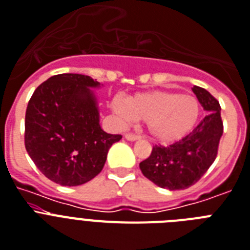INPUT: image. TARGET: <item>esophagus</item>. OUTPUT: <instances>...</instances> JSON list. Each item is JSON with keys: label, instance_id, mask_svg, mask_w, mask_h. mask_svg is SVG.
Segmentation results:
<instances>
[{"label": "esophagus", "instance_id": "1", "mask_svg": "<svg viewBox=\"0 0 250 250\" xmlns=\"http://www.w3.org/2000/svg\"><path fill=\"white\" fill-rule=\"evenodd\" d=\"M125 137L128 140V141H136V140L141 139V136L136 135V133H125Z\"/></svg>", "mask_w": 250, "mask_h": 250}]
</instances>
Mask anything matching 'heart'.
Listing matches in <instances>:
<instances>
[{
    "instance_id": "b5f03b06",
    "label": "heart",
    "mask_w": 250,
    "mask_h": 250,
    "mask_svg": "<svg viewBox=\"0 0 250 250\" xmlns=\"http://www.w3.org/2000/svg\"><path fill=\"white\" fill-rule=\"evenodd\" d=\"M111 107L121 122L146 121L150 136L160 144H172L188 136L202 117V104L194 95L173 91L136 93L128 101L114 97Z\"/></svg>"
}]
</instances>
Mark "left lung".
I'll return each instance as SVG.
<instances>
[{"mask_svg": "<svg viewBox=\"0 0 250 250\" xmlns=\"http://www.w3.org/2000/svg\"><path fill=\"white\" fill-rule=\"evenodd\" d=\"M194 93L208 114L188 136L169 146H153L151 154L140 163L146 178L168 190H184L204 176L218 153L224 122L216 97L202 87Z\"/></svg>", "mask_w": 250, "mask_h": 250, "instance_id": "1", "label": "left lung"}]
</instances>
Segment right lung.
<instances>
[{
  "instance_id": "obj_1",
  "label": "right lung",
  "mask_w": 250,
  "mask_h": 250,
  "mask_svg": "<svg viewBox=\"0 0 250 250\" xmlns=\"http://www.w3.org/2000/svg\"><path fill=\"white\" fill-rule=\"evenodd\" d=\"M91 77L64 73L36 88L25 111L24 144L43 176L62 186L91 181L104 168L110 146L122 135L100 127Z\"/></svg>"
}]
</instances>
